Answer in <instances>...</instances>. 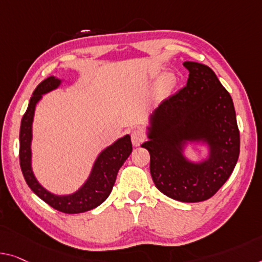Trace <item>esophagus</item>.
<instances>
[{
    "label": "esophagus",
    "mask_w": 262,
    "mask_h": 262,
    "mask_svg": "<svg viewBox=\"0 0 262 262\" xmlns=\"http://www.w3.org/2000/svg\"><path fill=\"white\" fill-rule=\"evenodd\" d=\"M132 143L134 147H139L144 141V135L140 129H134L132 132Z\"/></svg>",
    "instance_id": "34e87169"
}]
</instances>
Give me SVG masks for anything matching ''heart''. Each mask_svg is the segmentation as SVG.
Masks as SVG:
<instances>
[{"label": "heart", "mask_w": 262, "mask_h": 262, "mask_svg": "<svg viewBox=\"0 0 262 262\" xmlns=\"http://www.w3.org/2000/svg\"><path fill=\"white\" fill-rule=\"evenodd\" d=\"M173 82H174L173 77H171L170 75H167V76H165V79L162 80V87L163 88H169L170 85L173 84Z\"/></svg>", "instance_id": "b5f03b06"}]
</instances>
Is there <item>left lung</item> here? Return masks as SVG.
I'll return each mask as SVG.
<instances>
[{
	"instance_id": "8db88e82",
	"label": "left lung",
	"mask_w": 262,
	"mask_h": 262,
	"mask_svg": "<svg viewBox=\"0 0 262 262\" xmlns=\"http://www.w3.org/2000/svg\"><path fill=\"white\" fill-rule=\"evenodd\" d=\"M189 72L186 87L160 103L149 116L150 174L156 188L181 202L212 198L228 180L240 153V133L229 93L208 66L183 62ZM202 144L209 155L192 162L188 144Z\"/></svg>"
}]
</instances>
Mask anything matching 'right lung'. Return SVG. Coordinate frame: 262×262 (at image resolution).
<instances>
[{
  "mask_svg": "<svg viewBox=\"0 0 262 262\" xmlns=\"http://www.w3.org/2000/svg\"><path fill=\"white\" fill-rule=\"evenodd\" d=\"M62 80L49 76L37 85L30 97L28 108L23 115L19 129V166L29 188L46 204L62 213L77 214L96 208L106 200L114 186L119 169L130 155L133 147L129 135L108 146L101 151L94 162L91 174L76 192L67 195L54 194L47 190L35 177L31 167V141H33V121L35 108L42 95L58 88Z\"/></svg>",
  "mask_w": 262,
  "mask_h": 262,
  "instance_id": "right-lung-1",
  "label": "right lung"
}]
</instances>
